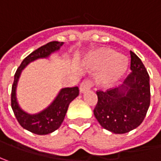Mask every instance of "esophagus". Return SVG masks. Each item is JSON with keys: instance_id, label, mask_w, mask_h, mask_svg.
<instances>
[{"instance_id": "34e87169", "label": "esophagus", "mask_w": 161, "mask_h": 161, "mask_svg": "<svg viewBox=\"0 0 161 161\" xmlns=\"http://www.w3.org/2000/svg\"><path fill=\"white\" fill-rule=\"evenodd\" d=\"M92 86H93L92 81L89 80V79H86V80H84L81 83L80 86H79V90H80L81 93H84L86 91H88L89 89H91Z\"/></svg>"}]
</instances>
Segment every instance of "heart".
<instances>
[{
	"label": "heart",
	"mask_w": 161,
	"mask_h": 161,
	"mask_svg": "<svg viewBox=\"0 0 161 161\" xmlns=\"http://www.w3.org/2000/svg\"><path fill=\"white\" fill-rule=\"evenodd\" d=\"M88 64L93 69H99L97 83L104 87L116 84L128 69L127 58L110 49H97L90 53Z\"/></svg>",
	"instance_id": "b5f03b06"
}]
</instances>
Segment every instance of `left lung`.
I'll use <instances>...</instances> for the list:
<instances>
[{
    "label": "left lung",
    "instance_id": "8db88e82",
    "mask_svg": "<svg viewBox=\"0 0 161 161\" xmlns=\"http://www.w3.org/2000/svg\"><path fill=\"white\" fill-rule=\"evenodd\" d=\"M131 73L119 87L97 91L94 115L102 128L124 134L137 128L146 117L150 104L149 76L143 63L130 51Z\"/></svg>",
    "mask_w": 161,
    "mask_h": 161
}]
</instances>
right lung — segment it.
Here are the masks:
<instances>
[{"instance_id":"1","label":"right lung","mask_w":161,"mask_h":161,"mask_svg":"<svg viewBox=\"0 0 161 161\" xmlns=\"http://www.w3.org/2000/svg\"><path fill=\"white\" fill-rule=\"evenodd\" d=\"M63 42L53 41L46 43L35 51L31 53L28 56H26L18 67L14 75V81L12 86V108L14 113V116L17 118L19 124L26 130L37 134V135H47L53 132L57 128H60L63 123L69 104L79 95V89L77 86L75 87H65L62 88L58 93L55 99L52 104L41 111L40 113L30 115L24 112L20 108L17 98H16V87L21 73L24 67L29 64L31 62L34 61L39 58H46L51 53L55 51H58L62 45Z\"/></svg>"}]
</instances>
